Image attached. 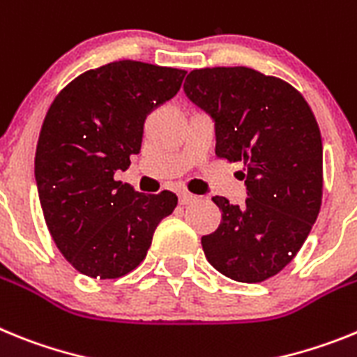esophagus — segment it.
Listing matches in <instances>:
<instances>
[{
  "mask_svg": "<svg viewBox=\"0 0 357 357\" xmlns=\"http://www.w3.org/2000/svg\"><path fill=\"white\" fill-rule=\"evenodd\" d=\"M192 201H196V196L194 194H188V192H179V203L188 204Z\"/></svg>",
  "mask_w": 357,
  "mask_h": 357,
  "instance_id": "esophagus-1",
  "label": "esophagus"
}]
</instances>
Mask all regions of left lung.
<instances>
[{"mask_svg": "<svg viewBox=\"0 0 357 357\" xmlns=\"http://www.w3.org/2000/svg\"><path fill=\"white\" fill-rule=\"evenodd\" d=\"M185 93L215 122L217 158L243 163L248 197H212L221 225L201 237L225 277L257 284L275 277L305 243L321 206L320 127L298 89L246 66L201 68Z\"/></svg>", "mask_w": 357, "mask_h": 357, "instance_id": "8db88e82", "label": "left lung"}]
</instances>
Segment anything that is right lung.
<instances>
[{
	"mask_svg": "<svg viewBox=\"0 0 357 357\" xmlns=\"http://www.w3.org/2000/svg\"><path fill=\"white\" fill-rule=\"evenodd\" d=\"M185 70L116 61L88 70L50 105L36 149V181L55 246L82 275L120 278L140 266L178 197L116 181L140 153L147 114L174 97Z\"/></svg>",
	"mask_w": 357,
	"mask_h": 357,
	"instance_id": "1",
	"label": "right lung"
}]
</instances>
